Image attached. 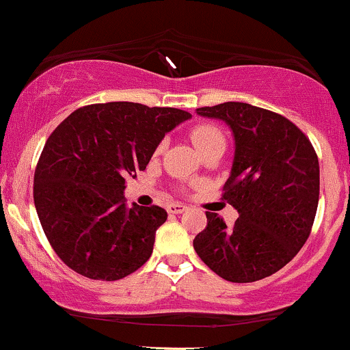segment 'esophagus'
<instances>
[{
	"label": "esophagus",
	"mask_w": 350,
	"mask_h": 350,
	"mask_svg": "<svg viewBox=\"0 0 350 350\" xmlns=\"http://www.w3.org/2000/svg\"><path fill=\"white\" fill-rule=\"evenodd\" d=\"M187 206H184V204H170V206H167V212H170V214H183Z\"/></svg>",
	"instance_id": "1"
}]
</instances>
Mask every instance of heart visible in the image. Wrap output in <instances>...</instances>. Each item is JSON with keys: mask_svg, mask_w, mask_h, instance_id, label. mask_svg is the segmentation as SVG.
Returning <instances> with one entry per match:
<instances>
[{"mask_svg": "<svg viewBox=\"0 0 350 350\" xmlns=\"http://www.w3.org/2000/svg\"><path fill=\"white\" fill-rule=\"evenodd\" d=\"M189 135H191L192 143L196 144V148H198L200 154H202L204 151L217 146V144H226V136H224L222 130H220L217 124H212V123L196 124ZM163 146H164L163 143L159 144L158 151H161Z\"/></svg>", "mask_w": 350, "mask_h": 350, "instance_id": "1", "label": "heart"}]
</instances>
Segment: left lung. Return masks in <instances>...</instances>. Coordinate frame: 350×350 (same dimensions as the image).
Masks as SVG:
<instances>
[{"mask_svg": "<svg viewBox=\"0 0 350 350\" xmlns=\"http://www.w3.org/2000/svg\"><path fill=\"white\" fill-rule=\"evenodd\" d=\"M224 120L235 138V158L222 199L239 212L227 227L214 212L194 239L199 258L232 283L273 275L295 258L311 234L319 200V161L295 123L242 102L198 108Z\"/></svg>", "mask_w": 350, "mask_h": 350, "instance_id": "1", "label": "left lung"}]
</instances>
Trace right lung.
Returning a JSON list of instances; mask_svg holds the SVG:
<instances>
[{"label": "right lung", "mask_w": 350, "mask_h": 350, "mask_svg": "<svg viewBox=\"0 0 350 350\" xmlns=\"http://www.w3.org/2000/svg\"><path fill=\"white\" fill-rule=\"evenodd\" d=\"M187 118L189 111L171 107L94 103L52 131L34 171V206L67 267L90 280L115 281L148 262L167 212L128 207L124 179L146 170L164 135Z\"/></svg>", "instance_id": "obj_1"}]
</instances>
